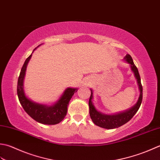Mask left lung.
<instances>
[{"instance_id": "1", "label": "left lung", "mask_w": 160, "mask_h": 160, "mask_svg": "<svg viewBox=\"0 0 160 160\" xmlns=\"http://www.w3.org/2000/svg\"><path fill=\"white\" fill-rule=\"evenodd\" d=\"M124 59L127 63L130 65V66L131 68V70L133 72V73H134V75L137 79V82H138L139 90L140 92L139 99L138 100V102L136 103L134 106H132L131 108L127 110L124 112L115 114V115H106V114H103L99 112L98 110L96 109V108L94 107V104L92 103V102L93 97V92L92 90L90 89L91 95L89 99L90 116L94 124L99 127H102V128H118V127L122 126V125L125 124V123L129 122L130 120L132 118V117L135 115V113L138 112V110H139L140 106H141V103L142 102L143 89L141 83V79H140V76L138 68H137L135 65L134 64V62H133L132 58L130 54H127L126 55V57H124Z\"/></svg>"}]
</instances>
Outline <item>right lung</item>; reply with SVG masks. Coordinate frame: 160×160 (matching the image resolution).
Here are the masks:
<instances>
[{"instance_id":"add662e5","label":"right lung","mask_w":160,"mask_h":160,"mask_svg":"<svg viewBox=\"0 0 160 160\" xmlns=\"http://www.w3.org/2000/svg\"><path fill=\"white\" fill-rule=\"evenodd\" d=\"M31 57L32 54L25 60L23 66L21 68L20 75L18 77L17 94L19 102L25 111L35 121L43 123V124H57L65 118L67 114L68 106L69 105L70 101L74 94L77 92L78 89L68 88L64 91L60 99L58 100V102L51 106L35 103L26 97L24 92L23 81L25 75L26 68H27L28 63Z\"/></svg>"}]
</instances>
